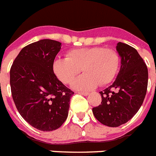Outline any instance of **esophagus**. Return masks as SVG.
Returning a JSON list of instances; mask_svg holds the SVG:
<instances>
[{
	"instance_id": "1",
	"label": "esophagus",
	"mask_w": 156,
	"mask_h": 156,
	"mask_svg": "<svg viewBox=\"0 0 156 156\" xmlns=\"http://www.w3.org/2000/svg\"><path fill=\"white\" fill-rule=\"evenodd\" d=\"M79 94H81V95H83V96H87V95H88V92H79Z\"/></svg>"
}]
</instances>
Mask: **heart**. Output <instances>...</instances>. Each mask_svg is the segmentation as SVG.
I'll return each mask as SVG.
<instances>
[{"instance_id":"heart-1","label":"heart","mask_w":156,"mask_h":156,"mask_svg":"<svg viewBox=\"0 0 156 156\" xmlns=\"http://www.w3.org/2000/svg\"><path fill=\"white\" fill-rule=\"evenodd\" d=\"M67 58L56 59L53 72L64 84H70L79 75L81 69L85 73L74 83L77 89L87 90L112 82L119 68V56L112 48L86 47L72 49Z\"/></svg>"}]
</instances>
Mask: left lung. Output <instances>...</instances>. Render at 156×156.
<instances>
[{"mask_svg":"<svg viewBox=\"0 0 156 156\" xmlns=\"http://www.w3.org/2000/svg\"><path fill=\"white\" fill-rule=\"evenodd\" d=\"M116 50L121 66L115 82L100 92L102 102L92 108L96 119L108 127H119L136 115L142 105L147 88L146 64L132 46L119 42Z\"/></svg>","mask_w":156,"mask_h":156,"instance_id":"left-lung-1","label":"left lung"}]
</instances>
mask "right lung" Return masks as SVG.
<instances>
[{"instance_id": "add662e5", "label": "right lung", "mask_w": 156, "mask_h": 156, "mask_svg": "<svg viewBox=\"0 0 156 156\" xmlns=\"http://www.w3.org/2000/svg\"><path fill=\"white\" fill-rule=\"evenodd\" d=\"M61 43L44 39L23 48L10 69L12 96L20 115L33 127L53 131L69 115L74 92L57 79L53 63Z\"/></svg>"}]
</instances>
